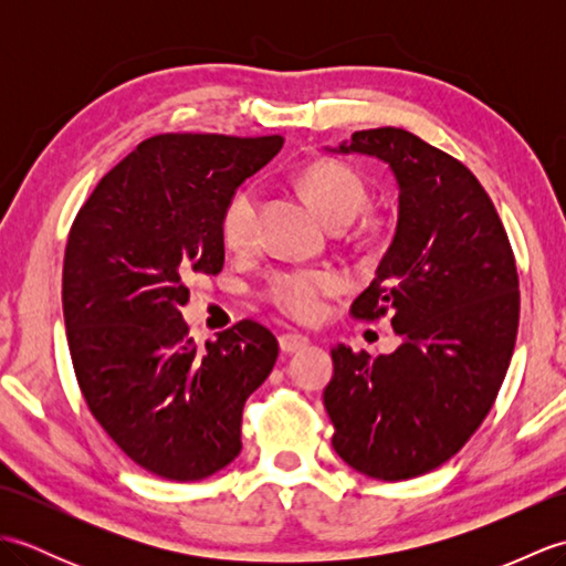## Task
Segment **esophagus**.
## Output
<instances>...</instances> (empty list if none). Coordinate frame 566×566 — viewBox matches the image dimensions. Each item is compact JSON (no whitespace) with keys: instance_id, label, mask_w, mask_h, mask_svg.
Wrapping results in <instances>:
<instances>
[{"instance_id":"obj_1","label":"esophagus","mask_w":566,"mask_h":566,"mask_svg":"<svg viewBox=\"0 0 566 566\" xmlns=\"http://www.w3.org/2000/svg\"><path fill=\"white\" fill-rule=\"evenodd\" d=\"M308 345V338L302 333H284L280 335V347L284 353H298L304 350V347Z\"/></svg>"}]
</instances>
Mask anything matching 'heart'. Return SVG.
I'll list each match as a JSON object with an SVG mask.
<instances>
[{"instance_id":"b5f03b06","label":"heart","mask_w":566,"mask_h":566,"mask_svg":"<svg viewBox=\"0 0 566 566\" xmlns=\"http://www.w3.org/2000/svg\"><path fill=\"white\" fill-rule=\"evenodd\" d=\"M296 187L331 226L350 223L367 203V187L353 167L340 160H314L296 175ZM221 235L231 250L255 248L260 235V189H235L221 211ZM340 276L331 270H276L264 284V296L296 321H316L326 298L340 292Z\"/></svg>"}]
</instances>
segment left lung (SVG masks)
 <instances>
[{"label":"left lung","mask_w":566,"mask_h":566,"mask_svg":"<svg viewBox=\"0 0 566 566\" xmlns=\"http://www.w3.org/2000/svg\"><path fill=\"white\" fill-rule=\"evenodd\" d=\"M333 150L384 160L399 185L394 240L350 311L391 314L401 345L375 359L335 345L323 403L343 462L401 482L460 452L494 406L518 333V270L494 201L452 155L394 126Z\"/></svg>","instance_id":"left-lung-1"}]
</instances>
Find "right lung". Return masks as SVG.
<instances>
[{
    "mask_svg": "<svg viewBox=\"0 0 566 566\" xmlns=\"http://www.w3.org/2000/svg\"><path fill=\"white\" fill-rule=\"evenodd\" d=\"M282 143L153 136L99 179L70 228L63 316L72 367L106 436L150 474L199 482L243 448V406L280 345L245 318L201 350L179 308L195 276L223 270L226 201Z\"/></svg>",
    "mask_w": 566,
    "mask_h": 566,
    "instance_id": "obj_1",
    "label": "right lung"
}]
</instances>
